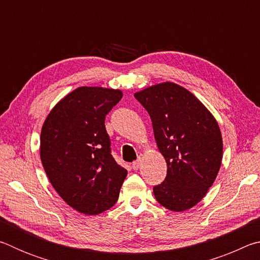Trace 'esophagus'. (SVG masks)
<instances>
[{"label": "esophagus", "mask_w": 260, "mask_h": 260, "mask_svg": "<svg viewBox=\"0 0 260 260\" xmlns=\"http://www.w3.org/2000/svg\"><path fill=\"white\" fill-rule=\"evenodd\" d=\"M141 166V159H138V160H135L133 164H132V167H133V170H139V167Z\"/></svg>", "instance_id": "obj_1"}]
</instances>
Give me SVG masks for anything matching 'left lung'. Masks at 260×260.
<instances>
[{
  "mask_svg": "<svg viewBox=\"0 0 260 260\" xmlns=\"http://www.w3.org/2000/svg\"><path fill=\"white\" fill-rule=\"evenodd\" d=\"M152 121L157 147L167 164L153 187L158 203L174 212L191 209L206 195L222 160V136L215 118L186 88L161 82L134 94Z\"/></svg>",
  "mask_w": 260,
  "mask_h": 260,
  "instance_id": "obj_1",
  "label": "left lung"
}]
</instances>
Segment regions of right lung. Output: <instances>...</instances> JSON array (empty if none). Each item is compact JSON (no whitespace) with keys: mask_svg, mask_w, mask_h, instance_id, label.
<instances>
[{"mask_svg":"<svg viewBox=\"0 0 260 260\" xmlns=\"http://www.w3.org/2000/svg\"><path fill=\"white\" fill-rule=\"evenodd\" d=\"M122 98L119 89L79 87L57 103L43 122L40 157L52 187L83 214L116 204L127 171L111 155L105 116Z\"/></svg>","mask_w":260,"mask_h":260,"instance_id":"1","label":"right lung"}]
</instances>
